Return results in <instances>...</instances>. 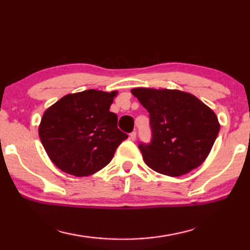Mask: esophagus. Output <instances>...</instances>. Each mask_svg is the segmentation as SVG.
Instances as JSON below:
<instances>
[{"instance_id": "obj_1", "label": "esophagus", "mask_w": 250, "mask_h": 250, "mask_svg": "<svg viewBox=\"0 0 250 250\" xmlns=\"http://www.w3.org/2000/svg\"><path fill=\"white\" fill-rule=\"evenodd\" d=\"M129 139L130 141H135V139H136V132H133L129 134Z\"/></svg>"}]
</instances>
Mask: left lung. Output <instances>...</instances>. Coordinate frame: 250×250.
Instances as JSON below:
<instances>
[{"label": "left lung", "instance_id": "8db88e82", "mask_svg": "<svg viewBox=\"0 0 250 250\" xmlns=\"http://www.w3.org/2000/svg\"><path fill=\"white\" fill-rule=\"evenodd\" d=\"M132 93L149 113L151 142L139 144L148 167L179 177L204 163L220 132L208 105L180 90L135 87Z\"/></svg>", "mask_w": 250, "mask_h": 250}]
</instances>
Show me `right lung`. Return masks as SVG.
Returning <instances> with one entry per match:
<instances>
[{
  "instance_id": "obj_1",
  "label": "right lung",
  "mask_w": 250,
  "mask_h": 250,
  "mask_svg": "<svg viewBox=\"0 0 250 250\" xmlns=\"http://www.w3.org/2000/svg\"><path fill=\"white\" fill-rule=\"evenodd\" d=\"M117 91L85 90L67 94L43 113L38 133L50 160L63 172L91 176L112 160L127 138L109 112Z\"/></svg>"
}]
</instances>
